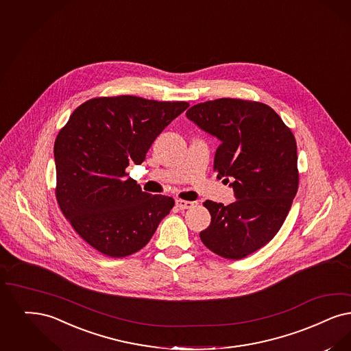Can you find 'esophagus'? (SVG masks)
Wrapping results in <instances>:
<instances>
[{
    "label": "esophagus",
    "mask_w": 351,
    "mask_h": 351,
    "mask_svg": "<svg viewBox=\"0 0 351 351\" xmlns=\"http://www.w3.org/2000/svg\"><path fill=\"white\" fill-rule=\"evenodd\" d=\"M176 206L179 209H191L193 206L192 201H185V199H176Z\"/></svg>",
    "instance_id": "34e87169"
}]
</instances>
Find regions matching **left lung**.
Masks as SVG:
<instances>
[{
	"instance_id": "8db88e82",
	"label": "left lung",
	"mask_w": 351,
	"mask_h": 351,
	"mask_svg": "<svg viewBox=\"0 0 351 351\" xmlns=\"http://www.w3.org/2000/svg\"><path fill=\"white\" fill-rule=\"evenodd\" d=\"M185 114L219 141L214 169L218 179L232 182L237 198L227 206L204 204L211 223L199 238L211 252L240 260L274 238L291 208L299 182L294 134L258 101L217 99Z\"/></svg>"
}]
</instances>
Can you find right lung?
<instances>
[{
	"instance_id": "obj_1",
	"label": "right lung",
	"mask_w": 351,
	"mask_h": 351,
	"mask_svg": "<svg viewBox=\"0 0 351 351\" xmlns=\"http://www.w3.org/2000/svg\"><path fill=\"white\" fill-rule=\"evenodd\" d=\"M186 101L123 95L87 100L71 113L53 147L56 198L77 234L99 252L125 257L143 248L173 198L143 192L125 169L141 165Z\"/></svg>"
}]
</instances>
